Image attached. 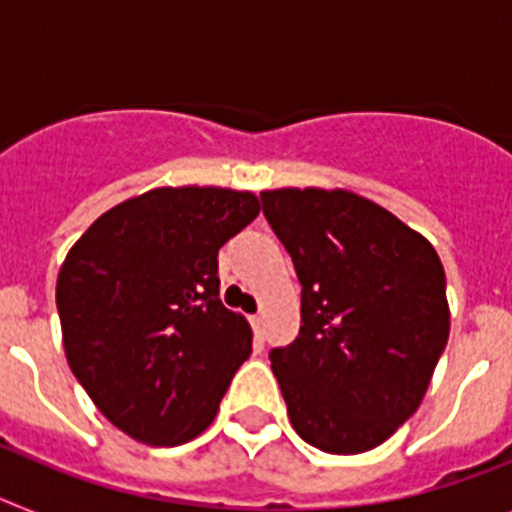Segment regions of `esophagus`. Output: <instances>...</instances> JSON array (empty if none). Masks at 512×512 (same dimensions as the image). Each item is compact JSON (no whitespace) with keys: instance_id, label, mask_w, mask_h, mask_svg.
Here are the masks:
<instances>
[{"instance_id":"1","label":"esophagus","mask_w":512,"mask_h":512,"mask_svg":"<svg viewBox=\"0 0 512 512\" xmlns=\"http://www.w3.org/2000/svg\"><path fill=\"white\" fill-rule=\"evenodd\" d=\"M249 325H252V330H255V336H257V338L263 336V317H260V315H252V317H249Z\"/></svg>"}]
</instances>
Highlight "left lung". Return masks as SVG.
I'll return each instance as SVG.
<instances>
[{"mask_svg": "<svg viewBox=\"0 0 512 512\" xmlns=\"http://www.w3.org/2000/svg\"><path fill=\"white\" fill-rule=\"evenodd\" d=\"M260 200L302 283L299 336L270 351L291 424L325 453L377 448L419 409L448 343L440 257L354 192Z\"/></svg>", "mask_w": 512, "mask_h": 512, "instance_id": "1", "label": "left lung"}]
</instances>
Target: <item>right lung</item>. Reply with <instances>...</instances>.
I'll list each match as a JSON object with an SVG mask.
<instances>
[{
	"label": "right lung",
	"instance_id": "obj_1",
	"mask_svg": "<svg viewBox=\"0 0 512 512\" xmlns=\"http://www.w3.org/2000/svg\"><path fill=\"white\" fill-rule=\"evenodd\" d=\"M252 192L161 187L103 213L59 270L72 375L145 445H182L216 419L252 330L223 307L218 249L252 223Z\"/></svg>",
	"mask_w": 512,
	"mask_h": 512
}]
</instances>
